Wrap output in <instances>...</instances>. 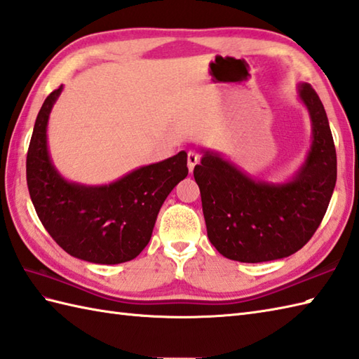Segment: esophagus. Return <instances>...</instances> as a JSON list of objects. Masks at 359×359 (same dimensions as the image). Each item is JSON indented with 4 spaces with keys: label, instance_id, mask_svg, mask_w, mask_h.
<instances>
[{
    "label": "esophagus",
    "instance_id": "1",
    "mask_svg": "<svg viewBox=\"0 0 359 359\" xmlns=\"http://www.w3.org/2000/svg\"><path fill=\"white\" fill-rule=\"evenodd\" d=\"M198 161H200V156H198L195 152H189L187 154V167H189V172L192 173L195 165L198 164Z\"/></svg>",
    "mask_w": 359,
    "mask_h": 359
}]
</instances>
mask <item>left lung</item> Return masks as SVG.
<instances>
[{
  "mask_svg": "<svg viewBox=\"0 0 359 359\" xmlns=\"http://www.w3.org/2000/svg\"><path fill=\"white\" fill-rule=\"evenodd\" d=\"M298 92L312 119L313 140L306 163L290 181H257L209 150L195 165L207 236L229 259L290 257L313 236L327 210L337 184V150L318 93L307 83Z\"/></svg>",
  "mask_w": 359,
  "mask_h": 359,
  "instance_id": "obj_1",
  "label": "left lung"
}]
</instances>
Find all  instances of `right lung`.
I'll return each instance as SVG.
<instances>
[{
	"label": "right lung",
	"mask_w": 359,
	"mask_h": 359,
	"mask_svg": "<svg viewBox=\"0 0 359 359\" xmlns=\"http://www.w3.org/2000/svg\"><path fill=\"white\" fill-rule=\"evenodd\" d=\"M62 86L43 102L27 150L30 200L39 221L62 250L95 264L137 258L149 244L164 200L189 173L187 154L140 167L109 186L69 182L47 150V121Z\"/></svg>",
	"instance_id": "obj_1"
}]
</instances>
